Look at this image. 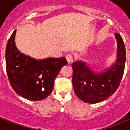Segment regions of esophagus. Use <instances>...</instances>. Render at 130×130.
I'll return each mask as SVG.
<instances>
[{
  "mask_svg": "<svg viewBox=\"0 0 130 130\" xmlns=\"http://www.w3.org/2000/svg\"><path fill=\"white\" fill-rule=\"evenodd\" d=\"M65 58L67 59V61L68 63H71V62L73 61V56H72V54H70V53L67 54V55L65 56Z\"/></svg>",
  "mask_w": 130,
  "mask_h": 130,
  "instance_id": "esophagus-1",
  "label": "esophagus"
}]
</instances>
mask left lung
<instances>
[{
    "instance_id": "8db88e82",
    "label": "left lung",
    "mask_w": 130,
    "mask_h": 130,
    "mask_svg": "<svg viewBox=\"0 0 130 130\" xmlns=\"http://www.w3.org/2000/svg\"><path fill=\"white\" fill-rule=\"evenodd\" d=\"M117 41V58L110 67L102 72H95L84 61H75L72 85L75 93L84 102L96 104L112 95L120 85L125 63V47L119 33H115Z\"/></svg>"
}]
</instances>
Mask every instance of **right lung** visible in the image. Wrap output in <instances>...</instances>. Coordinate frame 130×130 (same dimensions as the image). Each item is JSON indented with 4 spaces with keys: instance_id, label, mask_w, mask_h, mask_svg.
I'll list each match as a JSON object with an SVG mask.
<instances>
[{
    "instance_id": "obj_1",
    "label": "right lung",
    "mask_w": 130,
    "mask_h": 130,
    "mask_svg": "<svg viewBox=\"0 0 130 130\" xmlns=\"http://www.w3.org/2000/svg\"><path fill=\"white\" fill-rule=\"evenodd\" d=\"M15 32L16 30L6 47V70L10 85L26 100H42L52 93L54 80L67 61L65 57L39 60L22 53L15 43Z\"/></svg>"
}]
</instances>
